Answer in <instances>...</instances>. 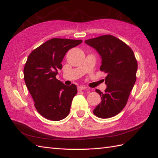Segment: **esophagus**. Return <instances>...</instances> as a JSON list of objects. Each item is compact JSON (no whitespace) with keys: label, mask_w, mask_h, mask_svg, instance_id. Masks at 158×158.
I'll use <instances>...</instances> for the list:
<instances>
[{"label":"esophagus","mask_w":158,"mask_h":158,"mask_svg":"<svg viewBox=\"0 0 158 158\" xmlns=\"http://www.w3.org/2000/svg\"><path fill=\"white\" fill-rule=\"evenodd\" d=\"M77 89H78L79 91H82V90H83V89H87V88H85V86L81 85V86H78V88H77Z\"/></svg>","instance_id":"obj_1"}]
</instances>
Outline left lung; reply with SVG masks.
<instances>
[{"instance_id": "1", "label": "left lung", "mask_w": 158, "mask_h": 158, "mask_svg": "<svg viewBox=\"0 0 158 158\" xmlns=\"http://www.w3.org/2000/svg\"><path fill=\"white\" fill-rule=\"evenodd\" d=\"M85 42L98 52L102 58L100 70L107 74L105 92L96 89L102 101L93 113L100 118H110L126 105L136 82L138 64L132 49L113 35H102Z\"/></svg>"}]
</instances>
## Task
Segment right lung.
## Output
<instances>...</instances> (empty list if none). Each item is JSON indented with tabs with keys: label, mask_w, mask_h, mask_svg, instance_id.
Here are the masks:
<instances>
[{
	"label": "right lung",
	"mask_w": 158,
	"mask_h": 158,
	"mask_svg": "<svg viewBox=\"0 0 158 158\" xmlns=\"http://www.w3.org/2000/svg\"><path fill=\"white\" fill-rule=\"evenodd\" d=\"M81 43L82 40L53 38L28 57L23 69L24 81L36 110L46 119L56 122L69 114L77 86L65 85L56 76L62 68L61 62L66 53Z\"/></svg>",
	"instance_id": "1"
}]
</instances>
